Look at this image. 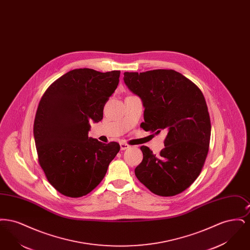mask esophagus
I'll return each instance as SVG.
<instances>
[{"mask_svg": "<svg viewBox=\"0 0 250 250\" xmlns=\"http://www.w3.org/2000/svg\"><path fill=\"white\" fill-rule=\"evenodd\" d=\"M120 147H121V150H122V151H124V150L128 149L130 146H129L128 144H126V143H120Z\"/></svg>", "mask_w": 250, "mask_h": 250, "instance_id": "obj_1", "label": "esophagus"}]
</instances>
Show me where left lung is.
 Returning a JSON list of instances; mask_svg holds the SVG:
<instances>
[{
	"label": "left lung",
	"instance_id": "8db88e82",
	"mask_svg": "<svg viewBox=\"0 0 250 250\" xmlns=\"http://www.w3.org/2000/svg\"><path fill=\"white\" fill-rule=\"evenodd\" d=\"M125 83L144 107L145 131H167L165 148L155 155L142 146L143 159L135 168L139 181L162 197L175 196L198 178L209 150L211 121L202 91L171 69L125 72Z\"/></svg>",
	"mask_w": 250,
	"mask_h": 250
}]
</instances>
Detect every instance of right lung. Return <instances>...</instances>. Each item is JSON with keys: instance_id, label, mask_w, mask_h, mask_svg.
I'll use <instances>...</instances> for the list:
<instances>
[{"instance_id": "1", "label": "right lung", "mask_w": 250, "mask_h": 250, "mask_svg": "<svg viewBox=\"0 0 250 250\" xmlns=\"http://www.w3.org/2000/svg\"><path fill=\"white\" fill-rule=\"evenodd\" d=\"M120 73L74 69L51 84L39 102L34 123L38 162L49 184L66 197L95 188L120 151L119 143L88 137L90 122L103 119Z\"/></svg>"}]
</instances>
